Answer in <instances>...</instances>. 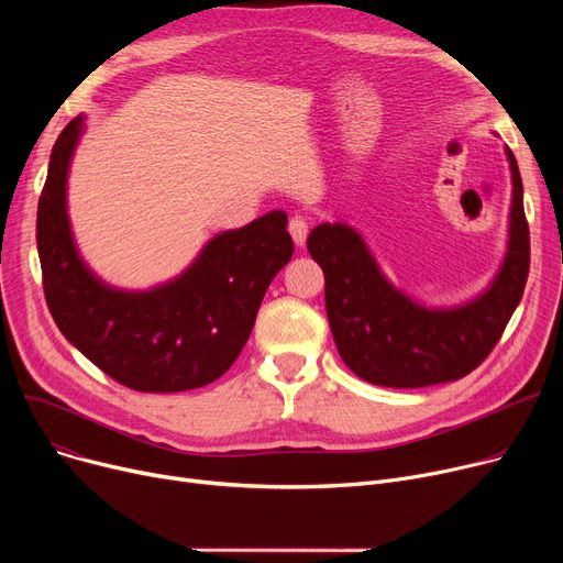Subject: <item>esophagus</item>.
I'll return each mask as SVG.
<instances>
[{"label":"esophagus","mask_w":563,"mask_h":563,"mask_svg":"<svg viewBox=\"0 0 563 563\" xmlns=\"http://www.w3.org/2000/svg\"><path fill=\"white\" fill-rule=\"evenodd\" d=\"M289 234L291 240L297 246H306V240H308V221L303 217H294L289 221Z\"/></svg>","instance_id":"34e87169"}]
</instances>
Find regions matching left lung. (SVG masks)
Returning <instances> with one entry per match:
<instances>
[{
    "label": "left lung",
    "mask_w": 563,
    "mask_h": 563,
    "mask_svg": "<svg viewBox=\"0 0 563 563\" xmlns=\"http://www.w3.org/2000/svg\"><path fill=\"white\" fill-rule=\"evenodd\" d=\"M509 246L490 287L459 308L431 310L380 274L363 236L346 223H321L308 251L327 278V314L346 367L374 386L424 388L467 376L505 333L529 274V225L514 153Z\"/></svg>",
    "instance_id": "8db88e82"
}]
</instances>
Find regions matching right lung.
I'll list each match as a JSON object with an SVG mask.
<instances>
[{
  "mask_svg": "<svg viewBox=\"0 0 563 563\" xmlns=\"http://www.w3.org/2000/svg\"><path fill=\"white\" fill-rule=\"evenodd\" d=\"M84 130L58 134L38 200L36 242L58 331L104 374L139 393H185L217 380L240 356L274 276L291 260L287 214L276 210L217 234L189 269L151 291L104 285L77 253L66 185Z\"/></svg>",
  "mask_w": 563,
  "mask_h": 563,
  "instance_id": "obj_1",
  "label": "right lung"
}]
</instances>
